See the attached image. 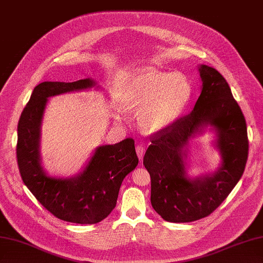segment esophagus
<instances>
[{
    "label": "esophagus",
    "instance_id": "34e87169",
    "mask_svg": "<svg viewBox=\"0 0 263 263\" xmlns=\"http://www.w3.org/2000/svg\"><path fill=\"white\" fill-rule=\"evenodd\" d=\"M144 152H145V149L143 145H138L137 146V155L139 157V160L141 161L143 159V156H144Z\"/></svg>",
    "mask_w": 263,
    "mask_h": 263
}]
</instances>
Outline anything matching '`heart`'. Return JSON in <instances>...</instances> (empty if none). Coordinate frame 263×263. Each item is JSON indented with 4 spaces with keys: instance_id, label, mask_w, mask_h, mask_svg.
<instances>
[{
    "instance_id": "1",
    "label": "heart",
    "mask_w": 263,
    "mask_h": 263,
    "mask_svg": "<svg viewBox=\"0 0 263 263\" xmlns=\"http://www.w3.org/2000/svg\"><path fill=\"white\" fill-rule=\"evenodd\" d=\"M193 85L181 72L145 68L125 82L121 106L126 112L139 111L138 121L148 133L170 129L185 113L193 97Z\"/></svg>"
}]
</instances>
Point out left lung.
<instances>
[{
	"label": "left lung",
	"instance_id": "obj_1",
	"mask_svg": "<svg viewBox=\"0 0 263 263\" xmlns=\"http://www.w3.org/2000/svg\"><path fill=\"white\" fill-rule=\"evenodd\" d=\"M201 93L194 109L164 132L156 133L143 164L151 177V205L164 221L194 222L209 216L243 175L248 160L247 123L225 78L213 67L198 66ZM207 127L221 156L214 173L198 177L186 174L189 140Z\"/></svg>",
	"mask_w": 263,
	"mask_h": 263
}]
</instances>
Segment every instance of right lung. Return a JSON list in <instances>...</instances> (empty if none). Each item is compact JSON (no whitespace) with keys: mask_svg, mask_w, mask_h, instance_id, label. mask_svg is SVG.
<instances>
[{"mask_svg":"<svg viewBox=\"0 0 263 263\" xmlns=\"http://www.w3.org/2000/svg\"><path fill=\"white\" fill-rule=\"evenodd\" d=\"M93 87L100 86L91 78L41 83L34 87L17 124L16 158L24 185L52 215L76 224H96L106 218L117 205L122 181L139 162L134 140L129 138L97 146L76 176H50L42 167L41 125L48 99Z\"/></svg>","mask_w":263,"mask_h":263,"instance_id":"1","label":"right lung"}]
</instances>
